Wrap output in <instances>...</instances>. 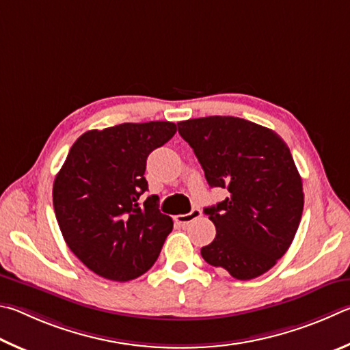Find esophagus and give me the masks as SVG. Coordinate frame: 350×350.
I'll use <instances>...</instances> for the list:
<instances>
[{
    "label": "esophagus",
    "instance_id": "obj_1",
    "mask_svg": "<svg viewBox=\"0 0 350 350\" xmlns=\"http://www.w3.org/2000/svg\"><path fill=\"white\" fill-rule=\"evenodd\" d=\"M200 217H201V211L200 209H192L189 213H185V215H176L175 221L181 224V226H186V224L192 223L193 219H197Z\"/></svg>",
    "mask_w": 350,
    "mask_h": 350
}]
</instances>
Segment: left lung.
I'll return each mask as SVG.
<instances>
[{
    "instance_id": "1",
    "label": "left lung",
    "mask_w": 350,
    "mask_h": 350,
    "mask_svg": "<svg viewBox=\"0 0 350 350\" xmlns=\"http://www.w3.org/2000/svg\"><path fill=\"white\" fill-rule=\"evenodd\" d=\"M178 132L209 186L230 193L204 209L217 235L201 256L237 280L266 273L289 249L301 221L303 183L289 147L271 129L237 116L180 121Z\"/></svg>"
}]
</instances>
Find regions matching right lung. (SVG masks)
I'll use <instances>...</instances> for the list:
<instances>
[{
    "label": "right lung",
    "instance_id": "obj_1",
    "mask_svg": "<svg viewBox=\"0 0 350 350\" xmlns=\"http://www.w3.org/2000/svg\"><path fill=\"white\" fill-rule=\"evenodd\" d=\"M169 121L124 122L83 133L53 181L61 234L92 272L129 281L149 271L174 228L147 191V157L174 137Z\"/></svg>",
    "mask_w": 350,
    "mask_h": 350
}]
</instances>
